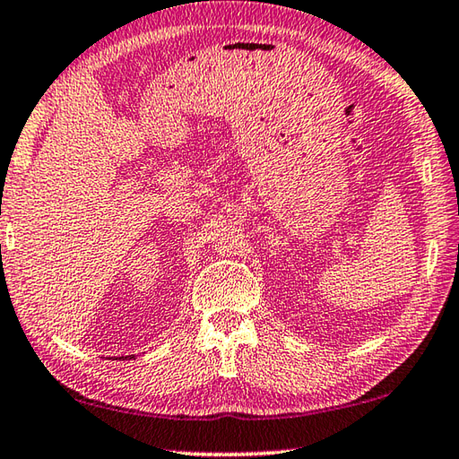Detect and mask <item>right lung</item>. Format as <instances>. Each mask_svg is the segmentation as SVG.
<instances>
[{"instance_id": "right-lung-1", "label": "right lung", "mask_w": 459, "mask_h": 459, "mask_svg": "<svg viewBox=\"0 0 459 459\" xmlns=\"http://www.w3.org/2000/svg\"><path fill=\"white\" fill-rule=\"evenodd\" d=\"M125 358H127V356H125Z\"/></svg>"}]
</instances>
